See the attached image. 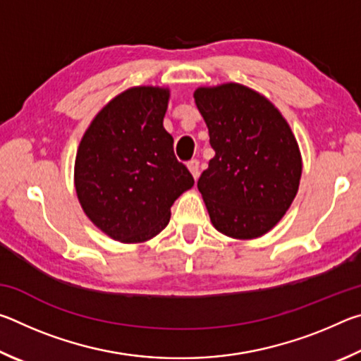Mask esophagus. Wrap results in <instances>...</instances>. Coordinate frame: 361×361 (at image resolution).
Wrapping results in <instances>:
<instances>
[{
	"label": "esophagus",
	"instance_id": "1",
	"mask_svg": "<svg viewBox=\"0 0 361 361\" xmlns=\"http://www.w3.org/2000/svg\"><path fill=\"white\" fill-rule=\"evenodd\" d=\"M188 169H189V172L192 173L194 178H197L199 172H200V162L197 161V159H191V161L188 162Z\"/></svg>",
	"mask_w": 361,
	"mask_h": 361
}]
</instances>
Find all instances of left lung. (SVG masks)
<instances>
[{"label":"left lung","instance_id":"1","mask_svg":"<svg viewBox=\"0 0 361 361\" xmlns=\"http://www.w3.org/2000/svg\"><path fill=\"white\" fill-rule=\"evenodd\" d=\"M195 105L215 157L197 181L212 224L234 239H256L296 197L302 161L288 122L242 84L199 87Z\"/></svg>","mask_w":361,"mask_h":361}]
</instances>
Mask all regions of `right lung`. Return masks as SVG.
Listing matches in <instances>:
<instances>
[{
  "instance_id": "right-lung-1",
  "label": "right lung",
  "mask_w": 361,
  "mask_h": 361,
  "mask_svg": "<svg viewBox=\"0 0 361 361\" xmlns=\"http://www.w3.org/2000/svg\"><path fill=\"white\" fill-rule=\"evenodd\" d=\"M169 97V89L151 85L127 89L103 106L79 143V204L114 240L152 239L169 224L175 200L194 186L162 124Z\"/></svg>"
}]
</instances>
